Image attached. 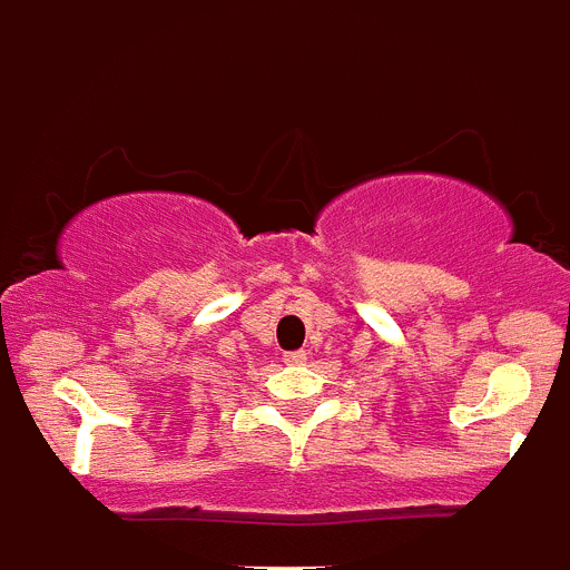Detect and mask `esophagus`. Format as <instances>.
I'll return each mask as SVG.
<instances>
[{
  "instance_id": "34e87169",
  "label": "esophagus",
  "mask_w": 570,
  "mask_h": 570,
  "mask_svg": "<svg viewBox=\"0 0 570 570\" xmlns=\"http://www.w3.org/2000/svg\"><path fill=\"white\" fill-rule=\"evenodd\" d=\"M282 360L288 362V365H302V362H305V351H288Z\"/></svg>"
}]
</instances>
